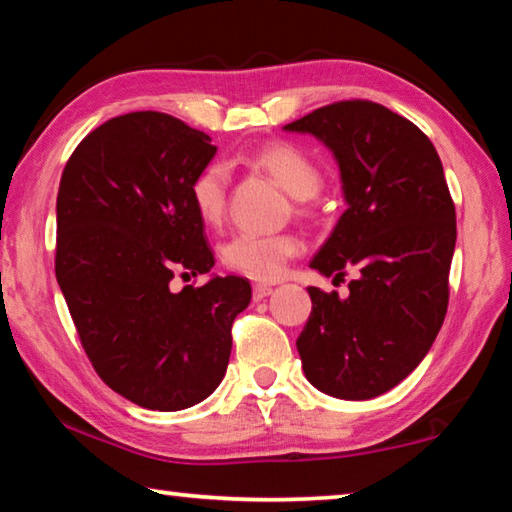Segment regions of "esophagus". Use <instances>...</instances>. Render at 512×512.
Here are the masks:
<instances>
[{
	"label": "esophagus",
	"instance_id": "obj_1",
	"mask_svg": "<svg viewBox=\"0 0 512 512\" xmlns=\"http://www.w3.org/2000/svg\"><path fill=\"white\" fill-rule=\"evenodd\" d=\"M273 293V287L271 284H255L253 287V298L255 300H264V298H268Z\"/></svg>",
	"mask_w": 512,
	"mask_h": 512
}]
</instances>
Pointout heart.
<instances>
[{"instance_id":"b5f03b06","label":"heart","mask_w":512,"mask_h":512,"mask_svg":"<svg viewBox=\"0 0 512 512\" xmlns=\"http://www.w3.org/2000/svg\"><path fill=\"white\" fill-rule=\"evenodd\" d=\"M248 162L266 171L291 196L311 198L320 185L323 173L318 164L291 142H268L248 155ZM189 198L205 225H221L228 212V171L223 164L212 162L196 173L189 185ZM302 241L291 232L259 235V232H237L221 248V259L230 271L250 280L271 282L287 268L289 259L300 255Z\"/></svg>"}]
</instances>
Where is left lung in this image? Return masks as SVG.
I'll use <instances>...</instances> for the list:
<instances>
[{
    "instance_id": "8db88e82",
    "label": "left lung",
    "mask_w": 512,
    "mask_h": 512,
    "mask_svg": "<svg viewBox=\"0 0 512 512\" xmlns=\"http://www.w3.org/2000/svg\"><path fill=\"white\" fill-rule=\"evenodd\" d=\"M334 153L348 210L311 259L343 277L350 296L309 287L298 336L302 370L318 391L370 400L418 368L443 327L456 210L443 162L413 121L379 103L336 101L284 126Z\"/></svg>"
}]
</instances>
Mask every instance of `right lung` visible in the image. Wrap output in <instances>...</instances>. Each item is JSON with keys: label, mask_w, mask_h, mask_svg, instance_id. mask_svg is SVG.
<instances>
[{"label": "right lung", "mask_w": 512, "mask_h": 512, "mask_svg": "<svg viewBox=\"0 0 512 512\" xmlns=\"http://www.w3.org/2000/svg\"><path fill=\"white\" fill-rule=\"evenodd\" d=\"M210 135L155 110L128 112L83 137L56 201V280L92 368L153 411L194 406L221 384L246 277L173 293V273H210L212 248L189 198L210 164Z\"/></svg>", "instance_id": "1"}]
</instances>
